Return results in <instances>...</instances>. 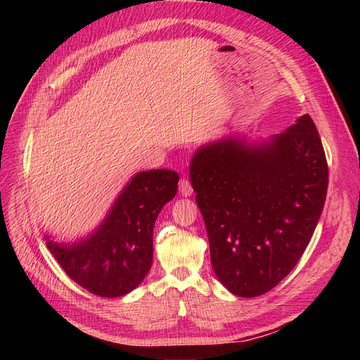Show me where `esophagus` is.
Returning a JSON list of instances; mask_svg holds the SVG:
<instances>
[{
  "instance_id": "esophagus-1",
  "label": "esophagus",
  "mask_w": 360,
  "mask_h": 360,
  "mask_svg": "<svg viewBox=\"0 0 360 360\" xmlns=\"http://www.w3.org/2000/svg\"><path fill=\"white\" fill-rule=\"evenodd\" d=\"M179 191H180V193L183 195V197H191V195H192L193 188H192L191 181L186 177L180 179V181H179Z\"/></svg>"
}]
</instances>
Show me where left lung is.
Here are the masks:
<instances>
[{
	"mask_svg": "<svg viewBox=\"0 0 360 360\" xmlns=\"http://www.w3.org/2000/svg\"><path fill=\"white\" fill-rule=\"evenodd\" d=\"M191 181L217 279L236 296L257 297L303 255L323 212L329 168L304 114L269 144L225 138L200 148Z\"/></svg>",
	"mask_w": 360,
	"mask_h": 360,
	"instance_id": "left-lung-1",
	"label": "left lung"
}]
</instances>
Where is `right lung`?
<instances>
[{
    "label": "right lung",
    "instance_id": "1",
    "mask_svg": "<svg viewBox=\"0 0 360 360\" xmlns=\"http://www.w3.org/2000/svg\"><path fill=\"white\" fill-rule=\"evenodd\" d=\"M179 174L139 172L120 193L112 210L90 238L46 246L76 284L96 296L118 297L132 291L153 263V228L162 207L176 197Z\"/></svg>",
    "mask_w": 360,
    "mask_h": 360
}]
</instances>
